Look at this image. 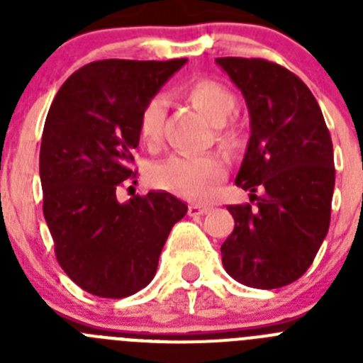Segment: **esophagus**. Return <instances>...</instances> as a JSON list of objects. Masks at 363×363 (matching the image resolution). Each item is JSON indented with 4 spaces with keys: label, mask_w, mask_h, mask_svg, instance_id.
I'll return each instance as SVG.
<instances>
[{
    "label": "esophagus",
    "mask_w": 363,
    "mask_h": 363,
    "mask_svg": "<svg viewBox=\"0 0 363 363\" xmlns=\"http://www.w3.org/2000/svg\"><path fill=\"white\" fill-rule=\"evenodd\" d=\"M209 211L207 205H200V203H192L189 205V216H201Z\"/></svg>",
    "instance_id": "1"
}]
</instances>
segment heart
<instances>
[{"mask_svg":"<svg viewBox=\"0 0 363 363\" xmlns=\"http://www.w3.org/2000/svg\"><path fill=\"white\" fill-rule=\"evenodd\" d=\"M179 92L214 123H221L236 107V96L229 86L207 76L189 79L179 86ZM165 112L167 101L163 96H152L140 111L138 136L149 149L158 147L162 142ZM225 162L216 154H172L152 167L150 182L158 189L174 192L178 196L203 198L209 194L213 185L225 176Z\"/></svg>","mask_w":363,"mask_h":363,"instance_id":"1","label":"heart"}]
</instances>
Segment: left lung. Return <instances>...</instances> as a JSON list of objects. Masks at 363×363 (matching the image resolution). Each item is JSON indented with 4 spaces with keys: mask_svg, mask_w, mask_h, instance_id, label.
Returning <instances> with one entry per match:
<instances>
[{
    "mask_svg": "<svg viewBox=\"0 0 363 363\" xmlns=\"http://www.w3.org/2000/svg\"><path fill=\"white\" fill-rule=\"evenodd\" d=\"M242 91L251 138L236 185L256 206L229 205L234 230L221 245L229 277L278 289L311 267L331 221L335 158L318 101L296 74L262 57H218ZM262 192L256 197L255 192Z\"/></svg>",
    "mask_w": 363,
    "mask_h": 363,
    "instance_id": "obj_1",
    "label": "left lung"
}]
</instances>
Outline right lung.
I'll return each instance as SVG.
<instances>
[{
	"label": "right lung",
	"instance_id": "add662e5",
	"mask_svg": "<svg viewBox=\"0 0 363 363\" xmlns=\"http://www.w3.org/2000/svg\"><path fill=\"white\" fill-rule=\"evenodd\" d=\"M187 60H99L57 91L40 149L43 214L57 264L101 298L138 293L156 274L167 236L187 205L165 191L120 203L116 189L136 178L143 105Z\"/></svg>",
	"mask_w": 363,
	"mask_h": 363
}]
</instances>
